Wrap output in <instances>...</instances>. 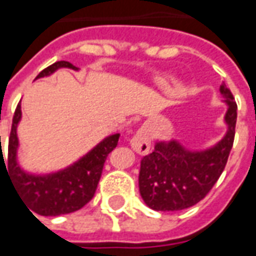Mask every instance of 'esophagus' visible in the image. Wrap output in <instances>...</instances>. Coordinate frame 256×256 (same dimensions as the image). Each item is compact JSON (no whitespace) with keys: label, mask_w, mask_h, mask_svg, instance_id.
<instances>
[{"label":"esophagus","mask_w":256,"mask_h":256,"mask_svg":"<svg viewBox=\"0 0 256 256\" xmlns=\"http://www.w3.org/2000/svg\"><path fill=\"white\" fill-rule=\"evenodd\" d=\"M130 145L138 154H148L150 149V136L148 128H141L132 136Z\"/></svg>","instance_id":"1"}]
</instances>
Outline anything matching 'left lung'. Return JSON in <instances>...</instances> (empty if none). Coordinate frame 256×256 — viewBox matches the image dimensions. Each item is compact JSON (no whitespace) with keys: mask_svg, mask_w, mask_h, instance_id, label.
Returning a JSON list of instances; mask_svg holds the SVG:
<instances>
[{"mask_svg":"<svg viewBox=\"0 0 256 256\" xmlns=\"http://www.w3.org/2000/svg\"><path fill=\"white\" fill-rule=\"evenodd\" d=\"M228 104V132L214 148L189 152L176 141L157 142L141 161L140 192L154 210H181L206 198L223 173L234 145L238 106L231 90L220 86Z\"/></svg>","mask_w":256,"mask_h":256,"instance_id":"8db88e82","label":"left lung"}]
</instances>
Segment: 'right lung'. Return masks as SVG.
Returning a JSON list of instances; mask_svg holds the SVG:
<instances>
[{
	"mask_svg": "<svg viewBox=\"0 0 256 256\" xmlns=\"http://www.w3.org/2000/svg\"><path fill=\"white\" fill-rule=\"evenodd\" d=\"M72 68L78 70L68 62H56L50 67L44 68L36 79L50 75L58 68ZM21 120V106L20 103L16 107L12 130L9 136V149H8V161H4L2 149H1V162H7L5 169L9 172L12 184L17 189L20 198L26 204L29 210L42 216H58V214H71L80 210L94 198L98 188L103 165L106 162L108 153L118 145L120 134L107 136L96 148H94L88 154L74 164L72 166L60 170L58 173L46 176L28 174L17 165V124ZM1 145V136H0Z\"/></svg>",
	"mask_w": 256,
	"mask_h": 256,
	"instance_id": "obj_1",
	"label": "right lung"
}]
</instances>
